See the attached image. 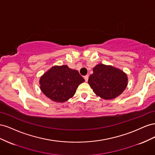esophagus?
<instances>
[{
  "label": "esophagus",
  "mask_w": 155,
  "mask_h": 155,
  "mask_svg": "<svg viewBox=\"0 0 155 155\" xmlns=\"http://www.w3.org/2000/svg\"><path fill=\"white\" fill-rule=\"evenodd\" d=\"M84 78H85V81L87 82L88 81V75H86V76H84Z\"/></svg>",
  "instance_id": "esophagus-1"
}]
</instances>
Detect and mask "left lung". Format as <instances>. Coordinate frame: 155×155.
I'll return each mask as SVG.
<instances>
[{"mask_svg":"<svg viewBox=\"0 0 155 155\" xmlns=\"http://www.w3.org/2000/svg\"><path fill=\"white\" fill-rule=\"evenodd\" d=\"M127 81V76L122 70L110 65L98 64L93 68L88 83L97 96L112 100L125 91Z\"/></svg>","mask_w":155,"mask_h":155,"instance_id":"8db88e82","label":"left lung"}]
</instances>
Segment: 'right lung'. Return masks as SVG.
I'll use <instances>...</instances> for the list:
<instances>
[{"label":"right lung","instance_id":"obj_1","mask_svg":"<svg viewBox=\"0 0 155 155\" xmlns=\"http://www.w3.org/2000/svg\"><path fill=\"white\" fill-rule=\"evenodd\" d=\"M85 79L78 70L67 65L54 66L40 78V88L44 94L55 102L63 103L73 97Z\"/></svg>","mask_w":155,"mask_h":155}]
</instances>
